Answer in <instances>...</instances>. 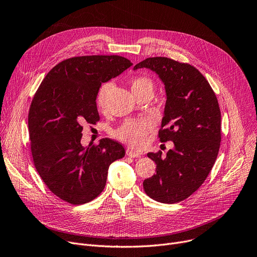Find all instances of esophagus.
Instances as JSON below:
<instances>
[{"label":"esophagus","mask_w":257,"mask_h":257,"mask_svg":"<svg viewBox=\"0 0 257 257\" xmlns=\"http://www.w3.org/2000/svg\"><path fill=\"white\" fill-rule=\"evenodd\" d=\"M127 155L129 156V157H141V154L140 153H138L137 151H134V150H132V149H128L127 150Z\"/></svg>","instance_id":"34e87169"}]
</instances>
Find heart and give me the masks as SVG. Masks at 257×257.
Returning a JSON list of instances; mask_svg holds the SVG:
<instances>
[{"mask_svg": "<svg viewBox=\"0 0 257 257\" xmlns=\"http://www.w3.org/2000/svg\"><path fill=\"white\" fill-rule=\"evenodd\" d=\"M111 85L109 83L104 84L98 94V106L102 108L109 94ZM131 90L133 93L143 90H153V82L148 77H137L131 81ZM154 128V121L149 117H143L138 119H129L121 124L115 131L114 137L123 143L137 148H143L146 138Z\"/></svg>", "mask_w": 257, "mask_h": 257, "instance_id": "1", "label": "heart"}]
</instances>
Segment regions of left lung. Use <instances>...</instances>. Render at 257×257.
<instances>
[{"mask_svg":"<svg viewBox=\"0 0 257 257\" xmlns=\"http://www.w3.org/2000/svg\"><path fill=\"white\" fill-rule=\"evenodd\" d=\"M155 72L166 86L165 115L158 132L174 149L148 153L156 174L144 180L145 193L161 203H177L193 195L207 178L221 144V110L206 78L195 66L168 57H150L134 66Z\"/></svg>","mask_w":257,"mask_h":257,"instance_id":"1","label":"left lung"}]
</instances>
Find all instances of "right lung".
Listing matches in <instances>:
<instances>
[{
  "mask_svg": "<svg viewBox=\"0 0 257 257\" xmlns=\"http://www.w3.org/2000/svg\"><path fill=\"white\" fill-rule=\"evenodd\" d=\"M131 61L118 55L67 58L47 74L32 99L28 129L33 164L49 190L73 205L87 203L104 190L108 168L125 156L118 142L81 145L83 125H96L102 83Z\"/></svg>",
  "mask_w": 257,
  "mask_h": 257,
  "instance_id": "obj_1",
  "label": "right lung"
}]
</instances>
